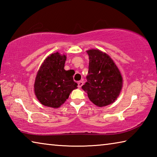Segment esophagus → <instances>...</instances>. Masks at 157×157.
Returning <instances> with one entry per match:
<instances>
[{"label": "esophagus", "mask_w": 157, "mask_h": 157, "mask_svg": "<svg viewBox=\"0 0 157 157\" xmlns=\"http://www.w3.org/2000/svg\"><path fill=\"white\" fill-rule=\"evenodd\" d=\"M78 87H79V88H80V87L82 86V85L84 84V82H82V81H79V82H78Z\"/></svg>", "instance_id": "esophagus-1"}]
</instances>
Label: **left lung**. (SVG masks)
I'll return each mask as SVG.
<instances>
[{
    "label": "left lung",
    "mask_w": 157,
    "mask_h": 157,
    "mask_svg": "<svg viewBox=\"0 0 157 157\" xmlns=\"http://www.w3.org/2000/svg\"><path fill=\"white\" fill-rule=\"evenodd\" d=\"M87 82L82 86L89 100L98 107L111 104L120 94L123 79L111 58L99 50H89Z\"/></svg>",
    "instance_id": "left-lung-1"
}]
</instances>
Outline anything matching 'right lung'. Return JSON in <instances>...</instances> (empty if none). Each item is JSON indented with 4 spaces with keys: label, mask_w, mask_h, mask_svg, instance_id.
<instances>
[{
    "label": "right lung",
    "mask_w": 157,
    "mask_h": 157,
    "mask_svg": "<svg viewBox=\"0 0 157 157\" xmlns=\"http://www.w3.org/2000/svg\"><path fill=\"white\" fill-rule=\"evenodd\" d=\"M66 55L55 52L42 63L34 82V92L42 105L58 108L65 102L73 89L78 88L73 75L64 70Z\"/></svg>",
    "instance_id": "1"
}]
</instances>
